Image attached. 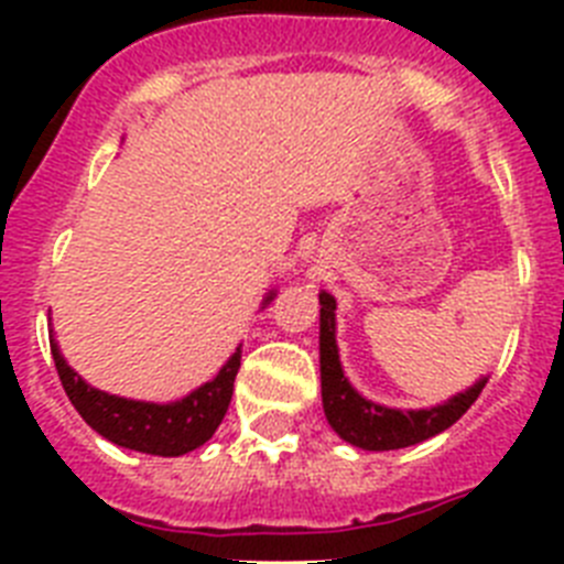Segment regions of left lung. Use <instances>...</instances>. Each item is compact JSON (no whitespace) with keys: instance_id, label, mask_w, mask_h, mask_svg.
<instances>
[{"instance_id":"1","label":"left lung","mask_w":564,"mask_h":564,"mask_svg":"<svg viewBox=\"0 0 564 564\" xmlns=\"http://www.w3.org/2000/svg\"><path fill=\"white\" fill-rule=\"evenodd\" d=\"M322 305V327H318V361H322V403H325L327 423L338 432V437L358 449L390 452L415 446V443L435 437L437 432L449 430L460 421L463 412L477 401L486 387V378L457 392L446 403H437L432 410H390L376 401L358 395L344 378L341 361L336 347V299L330 293H318Z\"/></svg>"}]
</instances>
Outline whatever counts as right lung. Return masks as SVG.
I'll return each mask as SVG.
<instances>
[{"label": "right lung", "instance_id": "1", "mask_svg": "<svg viewBox=\"0 0 564 564\" xmlns=\"http://www.w3.org/2000/svg\"><path fill=\"white\" fill-rule=\"evenodd\" d=\"M273 299V293L265 296V305ZM53 333V330H50ZM50 352L56 361L58 378L78 410V415L107 441L123 449L143 452V455L161 457H181L186 452L197 449L208 437L217 432L228 412V403L234 395V378L239 370V347L226 361L217 378L188 392L186 398L172 403H147L129 401V398L109 395V392L89 387L82 381L73 367H67L56 338H50Z\"/></svg>", "mask_w": 564, "mask_h": 564}]
</instances>
